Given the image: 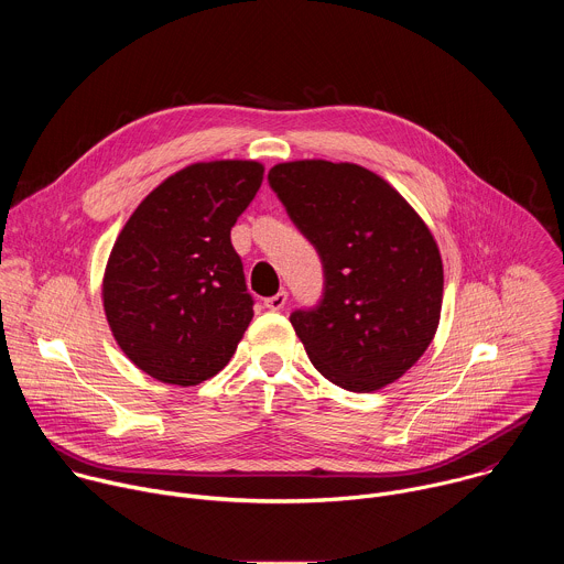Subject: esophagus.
<instances>
[{
  "instance_id": "34e87169",
  "label": "esophagus",
  "mask_w": 564,
  "mask_h": 564,
  "mask_svg": "<svg viewBox=\"0 0 564 564\" xmlns=\"http://www.w3.org/2000/svg\"><path fill=\"white\" fill-rule=\"evenodd\" d=\"M263 303H265V307H268V310L279 312V310H283V307H285V303H288V292H285V290H281V292H276L274 296H268Z\"/></svg>"
}]
</instances>
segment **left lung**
Wrapping results in <instances>:
<instances>
[{
  "label": "left lung",
  "mask_w": 564,
  "mask_h": 564,
  "mask_svg": "<svg viewBox=\"0 0 564 564\" xmlns=\"http://www.w3.org/2000/svg\"><path fill=\"white\" fill-rule=\"evenodd\" d=\"M268 181L324 263V299L290 316L310 361L352 392L397 381L440 326L444 268L429 225L355 163L292 160Z\"/></svg>",
  "instance_id": "left-lung-1"
}]
</instances>
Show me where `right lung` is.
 <instances>
[{"label": "right lung", "mask_w": 564, "mask_h": 564, "mask_svg": "<svg viewBox=\"0 0 564 564\" xmlns=\"http://www.w3.org/2000/svg\"><path fill=\"white\" fill-rule=\"evenodd\" d=\"M257 160L194 163L160 183L118 234L102 303L147 375L196 386L220 372L254 316L229 231L263 183Z\"/></svg>", "instance_id": "right-lung-1"}]
</instances>
